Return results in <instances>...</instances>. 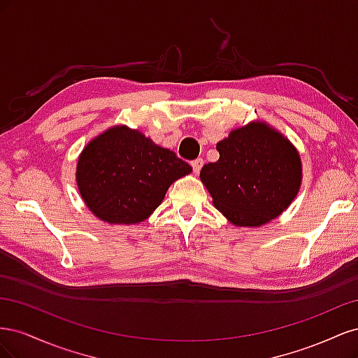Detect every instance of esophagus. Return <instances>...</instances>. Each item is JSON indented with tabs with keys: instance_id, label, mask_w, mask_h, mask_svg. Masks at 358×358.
Here are the masks:
<instances>
[{
	"instance_id": "obj_1",
	"label": "esophagus",
	"mask_w": 358,
	"mask_h": 358,
	"mask_svg": "<svg viewBox=\"0 0 358 358\" xmlns=\"http://www.w3.org/2000/svg\"><path fill=\"white\" fill-rule=\"evenodd\" d=\"M203 164H204V161H203L201 158H197V159H194V161L191 162L192 170H194V173H196V175H199L201 167H203Z\"/></svg>"
}]
</instances>
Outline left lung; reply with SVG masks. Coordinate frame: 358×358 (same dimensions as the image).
Segmentation results:
<instances>
[{"label": "left lung", "instance_id": "1", "mask_svg": "<svg viewBox=\"0 0 358 358\" xmlns=\"http://www.w3.org/2000/svg\"><path fill=\"white\" fill-rule=\"evenodd\" d=\"M220 159L200 179L213 206L239 227H259L282 213L301 185L297 149L275 128L254 121L216 143Z\"/></svg>", "mask_w": 358, "mask_h": 358}]
</instances>
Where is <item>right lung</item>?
<instances>
[{
	"instance_id": "right-lung-1",
	"label": "right lung",
	"mask_w": 358,
	"mask_h": 358,
	"mask_svg": "<svg viewBox=\"0 0 358 358\" xmlns=\"http://www.w3.org/2000/svg\"><path fill=\"white\" fill-rule=\"evenodd\" d=\"M191 171L173 150L155 145L137 129L116 125L85 146L76 182L96 218L137 224L158 208L173 182Z\"/></svg>"
}]
</instances>
